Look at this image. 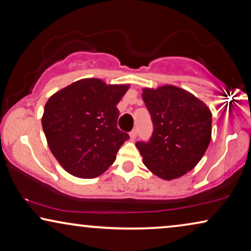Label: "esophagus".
<instances>
[{"mask_svg":"<svg viewBox=\"0 0 251 251\" xmlns=\"http://www.w3.org/2000/svg\"><path fill=\"white\" fill-rule=\"evenodd\" d=\"M136 135H137V129H136V128H134V129L132 130V132L129 133V137H130V140H132V141L135 140V139H136Z\"/></svg>","mask_w":251,"mask_h":251,"instance_id":"1","label":"esophagus"}]
</instances>
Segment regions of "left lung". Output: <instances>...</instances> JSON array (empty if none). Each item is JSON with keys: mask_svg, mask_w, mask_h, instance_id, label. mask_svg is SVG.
<instances>
[{"mask_svg": "<svg viewBox=\"0 0 251 251\" xmlns=\"http://www.w3.org/2000/svg\"><path fill=\"white\" fill-rule=\"evenodd\" d=\"M153 132L148 142H136L148 169L162 179L181 177L196 167L209 146L211 112L190 92L165 85L144 89Z\"/></svg>", "mask_w": 251, "mask_h": 251, "instance_id": "1", "label": "left lung"}]
</instances>
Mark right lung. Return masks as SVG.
I'll use <instances>...</instances> for the list:
<instances>
[{
    "mask_svg": "<svg viewBox=\"0 0 251 251\" xmlns=\"http://www.w3.org/2000/svg\"><path fill=\"white\" fill-rule=\"evenodd\" d=\"M129 85H107L99 78L70 84L49 99L42 126L51 152L63 169L93 178L112 165L129 139L117 127L116 105Z\"/></svg>",
    "mask_w": 251,
    "mask_h": 251,
    "instance_id": "add662e5",
    "label": "right lung"
}]
</instances>
